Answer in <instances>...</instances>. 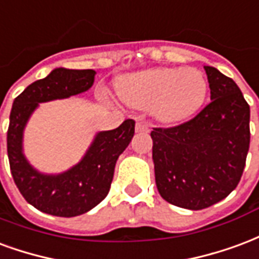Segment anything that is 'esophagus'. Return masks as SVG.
Here are the masks:
<instances>
[{"instance_id":"34e87169","label":"esophagus","mask_w":259,"mask_h":259,"mask_svg":"<svg viewBox=\"0 0 259 259\" xmlns=\"http://www.w3.org/2000/svg\"><path fill=\"white\" fill-rule=\"evenodd\" d=\"M148 124L146 122H142V121H139L137 122V125H135V131L137 132H148Z\"/></svg>"}]
</instances>
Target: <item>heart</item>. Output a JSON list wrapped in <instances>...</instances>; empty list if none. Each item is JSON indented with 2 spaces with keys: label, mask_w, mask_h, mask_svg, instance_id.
I'll list each match as a JSON object with an SVG mask.
<instances>
[{
  "label": "heart",
  "mask_w": 259,
  "mask_h": 259,
  "mask_svg": "<svg viewBox=\"0 0 259 259\" xmlns=\"http://www.w3.org/2000/svg\"><path fill=\"white\" fill-rule=\"evenodd\" d=\"M117 92L128 106L150 107L156 120L174 124L189 118L203 106L208 82L193 67H161L124 77L117 84Z\"/></svg>",
  "instance_id": "heart-1"
}]
</instances>
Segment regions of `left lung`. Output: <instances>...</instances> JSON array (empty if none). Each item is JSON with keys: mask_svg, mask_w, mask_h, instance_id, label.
<instances>
[{"mask_svg": "<svg viewBox=\"0 0 259 259\" xmlns=\"http://www.w3.org/2000/svg\"><path fill=\"white\" fill-rule=\"evenodd\" d=\"M211 102L172 128H153V163L160 196L171 204L203 209L240 182L250 148V106L235 81L204 66Z\"/></svg>", "mask_w": 259, "mask_h": 259, "instance_id": "obj_1", "label": "left lung"}]
</instances>
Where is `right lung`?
I'll return each instance as SVG.
<instances>
[{
  "mask_svg": "<svg viewBox=\"0 0 259 259\" xmlns=\"http://www.w3.org/2000/svg\"><path fill=\"white\" fill-rule=\"evenodd\" d=\"M95 74L91 69H54L13 101L7 137L11 172L26 201L45 214L70 218L99 204L110 190L117 158L134 137V120H125L116 130L98 132L82 158L65 172H39L27 161L23 132L34 110L39 103L85 92L94 85Z\"/></svg>",
  "mask_w": 259,
  "mask_h": 259,
  "instance_id": "add662e5",
  "label": "right lung"
}]
</instances>
